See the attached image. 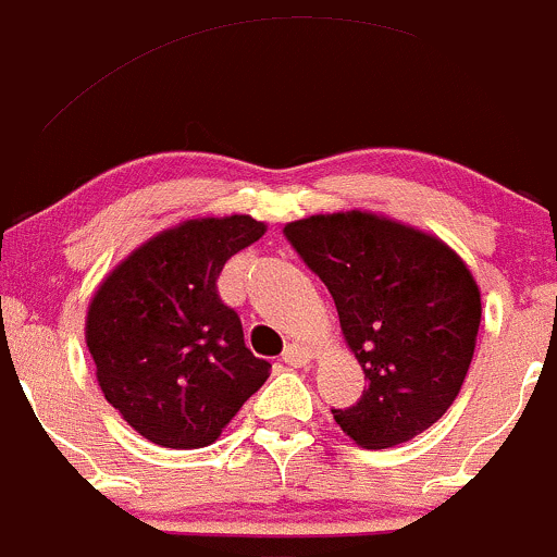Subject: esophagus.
Instances as JSON below:
<instances>
[{"label": "esophagus", "instance_id": "obj_1", "mask_svg": "<svg viewBox=\"0 0 557 557\" xmlns=\"http://www.w3.org/2000/svg\"><path fill=\"white\" fill-rule=\"evenodd\" d=\"M281 359L292 367H308L317 359V354H313V348L302 346V343H289V346L284 348V354H281Z\"/></svg>", "mask_w": 557, "mask_h": 557}]
</instances>
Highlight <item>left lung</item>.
<instances>
[{
    "instance_id": "left-lung-1",
    "label": "left lung",
    "mask_w": 557,
    "mask_h": 557,
    "mask_svg": "<svg viewBox=\"0 0 557 557\" xmlns=\"http://www.w3.org/2000/svg\"><path fill=\"white\" fill-rule=\"evenodd\" d=\"M286 238L335 300L343 341L367 388L332 410L370 450L392 448L445 416L472 364L480 286L437 238L375 211H332L286 222Z\"/></svg>"
}]
</instances>
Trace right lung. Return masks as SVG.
<instances>
[{
  "mask_svg": "<svg viewBox=\"0 0 557 557\" xmlns=\"http://www.w3.org/2000/svg\"><path fill=\"white\" fill-rule=\"evenodd\" d=\"M249 214L193 216L154 233L96 286L85 343L107 403L160 448L216 443L271 364L244 346L216 276L265 236Z\"/></svg>",
  "mask_w": 557,
  "mask_h": 557,
  "instance_id": "add662e5",
  "label": "right lung"
}]
</instances>
